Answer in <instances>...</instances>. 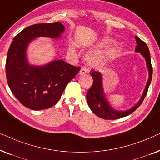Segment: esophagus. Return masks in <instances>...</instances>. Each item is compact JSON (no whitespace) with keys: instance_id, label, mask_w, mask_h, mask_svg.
I'll list each match as a JSON object with an SVG mask.
<instances>
[{"instance_id":"1","label":"esophagus","mask_w":160,"mask_h":160,"mask_svg":"<svg viewBox=\"0 0 160 160\" xmlns=\"http://www.w3.org/2000/svg\"><path fill=\"white\" fill-rule=\"evenodd\" d=\"M88 72H89V70L87 69V68L82 67V68H81L79 71V74H81V75H84V74L88 73Z\"/></svg>"}]
</instances>
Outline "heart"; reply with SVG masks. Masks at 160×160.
<instances>
[{"instance_id": "1", "label": "heart", "mask_w": 160, "mask_h": 160, "mask_svg": "<svg viewBox=\"0 0 160 160\" xmlns=\"http://www.w3.org/2000/svg\"><path fill=\"white\" fill-rule=\"evenodd\" d=\"M112 43V41L110 38H105L102 41V47H105V46H107L108 44H111ZM71 51H73V49H71ZM115 50H111L109 51L108 53L106 54V55H102V56H93L92 57V62L93 63H99V62H102L106 61L109 58H111V56H113L115 53Z\"/></svg>"}]
</instances>
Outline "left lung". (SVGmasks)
<instances>
[{
  "instance_id": "1",
  "label": "left lung",
  "mask_w": 160,
  "mask_h": 160,
  "mask_svg": "<svg viewBox=\"0 0 160 160\" xmlns=\"http://www.w3.org/2000/svg\"><path fill=\"white\" fill-rule=\"evenodd\" d=\"M135 38L137 43L136 47H135V52H140L143 56V58H145L148 73H149L147 84H146L145 89L143 91V95H142L141 100H139L138 102L132 108L124 111H116L111 108L108 100H106L103 88H102L101 73L98 71H91V76L93 78V84L91 88L87 92V102H88V105L92 111L95 115H97L100 118H102V119H117L130 115V113H132L133 111H135L141 106L142 102L143 101L144 98L146 97V94H147L148 87H149L151 81H152L153 72L152 63H151L150 52L145 42H143L138 36H135Z\"/></svg>"
}]
</instances>
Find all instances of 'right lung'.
Masks as SVG:
<instances>
[{
  "instance_id": "1",
  "label": "right lung",
  "mask_w": 160,
  "mask_h": 160,
  "mask_svg": "<svg viewBox=\"0 0 160 160\" xmlns=\"http://www.w3.org/2000/svg\"><path fill=\"white\" fill-rule=\"evenodd\" d=\"M64 30V25L59 22L35 24L22 30L11 43L6 62V79L13 95L28 108L43 110L54 106L80 71V67L62 60L35 66L26 58V50L32 40L36 37L58 38Z\"/></svg>"
}]
</instances>
